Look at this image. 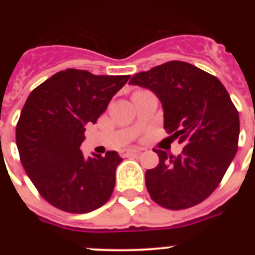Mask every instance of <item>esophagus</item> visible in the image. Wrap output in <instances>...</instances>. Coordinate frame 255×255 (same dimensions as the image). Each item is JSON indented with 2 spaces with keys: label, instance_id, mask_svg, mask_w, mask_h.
Returning a JSON list of instances; mask_svg holds the SVG:
<instances>
[{
  "label": "esophagus",
  "instance_id": "obj_1",
  "mask_svg": "<svg viewBox=\"0 0 255 255\" xmlns=\"http://www.w3.org/2000/svg\"><path fill=\"white\" fill-rule=\"evenodd\" d=\"M138 153H139V151L135 150V149H127V150L123 151L122 154L125 156H128V155H135V154H138Z\"/></svg>",
  "mask_w": 255,
  "mask_h": 255
}]
</instances>
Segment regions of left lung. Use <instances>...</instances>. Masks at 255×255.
Wrapping results in <instances>:
<instances>
[{
    "mask_svg": "<svg viewBox=\"0 0 255 255\" xmlns=\"http://www.w3.org/2000/svg\"><path fill=\"white\" fill-rule=\"evenodd\" d=\"M129 84L156 95L164 128L185 145L177 156L153 149L159 164L145 173L151 200L169 210L206 200L238 149L239 116L226 87L216 76L179 60L135 74Z\"/></svg>",
    "mask_w": 255,
    "mask_h": 255,
    "instance_id": "left-lung-1",
    "label": "left lung"
}]
</instances>
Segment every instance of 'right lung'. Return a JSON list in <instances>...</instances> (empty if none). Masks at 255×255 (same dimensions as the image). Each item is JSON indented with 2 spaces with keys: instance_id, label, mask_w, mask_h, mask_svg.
Wrapping results in <instances>:
<instances>
[{
  "instance_id": "obj_1",
  "label": "right lung",
  "mask_w": 255,
  "mask_h": 255,
  "mask_svg": "<svg viewBox=\"0 0 255 255\" xmlns=\"http://www.w3.org/2000/svg\"><path fill=\"white\" fill-rule=\"evenodd\" d=\"M129 78L66 69L28 96L16 127L17 148L27 175L54 207L87 213L111 197L122 158L115 150L85 158L80 145L86 126L96 123Z\"/></svg>"
}]
</instances>
